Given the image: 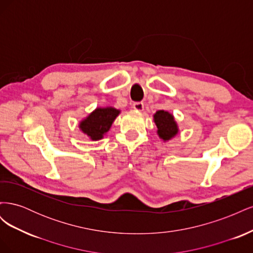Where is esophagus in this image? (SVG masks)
<instances>
[{"mask_svg": "<svg viewBox=\"0 0 253 253\" xmlns=\"http://www.w3.org/2000/svg\"><path fill=\"white\" fill-rule=\"evenodd\" d=\"M133 109L137 112H142L143 111V103L142 102H135L133 104Z\"/></svg>", "mask_w": 253, "mask_h": 253, "instance_id": "obj_1", "label": "esophagus"}]
</instances>
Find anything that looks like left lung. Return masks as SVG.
<instances>
[{
  "label": "left lung",
  "mask_w": 253,
  "mask_h": 253,
  "mask_svg": "<svg viewBox=\"0 0 253 253\" xmlns=\"http://www.w3.org/2000/svg\"><path fill=\"white\" fill-rule=\"evenodd\" d=\"M153 120L157 126L158 137L165 142L174 138L179 132L177 122L170 112L159 110L153 115Z\"/></svg>",
  "instance_id": "1"
}]
</instances>
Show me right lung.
Segmentation results:
<instances>
[{"label":"right lung","instance_id":"1","mask_svg":"<svg viewBox=\"0 0 253 253\" xmlns=\"http://www.w3.org/2000/svg\"><path fill=\"white\" fill-rule=\"evenodd\" d=\"M120 113V110L115 109L113 106L96 108L79 122L80 131L86 135L90 140H100L110 131L113 122Z\"/></svg>","mask_w":253,"mask_h":253}]
</instances>
